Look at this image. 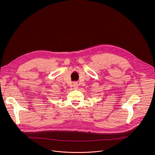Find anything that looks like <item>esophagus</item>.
<instances>
[{"label": "esophagus", "mask_w": 155, "mask_h": 155, "mask_svg": "<svg viewBox=\"0 0 155 155\" xmlns=\"http://www.w3.org/2000/svg\"><path fill=\"white\" fill-rule=\"evenodd\" d=\"M73 86H74V87L75 88V89H77V88L78 87V83H77V82L74 83Z\"/></svg>", "instance_id": "obj_1"}]
</instances>
